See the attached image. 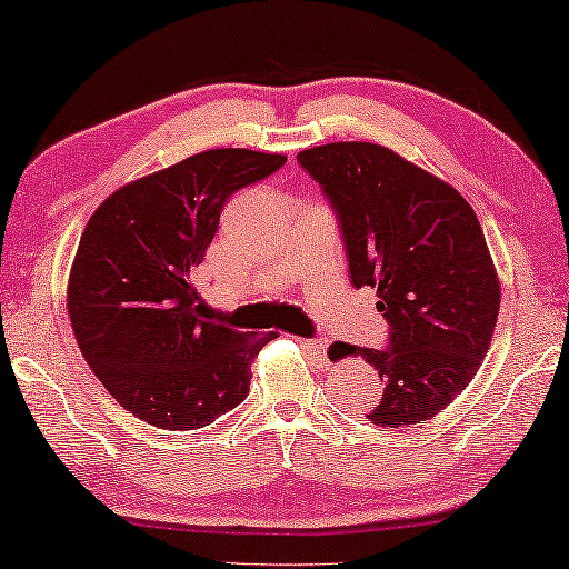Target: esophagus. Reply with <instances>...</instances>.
Instances as JSON below:
<instances>
[{"mask_svg": "<svg viewBox=\"0 0 569 569\" xmlns=\"http://www.w3.org/2000/svg\"><path fill=\"white\" fill-rule=\"evenodd\" d=\"M302 348L310 352V356L318 360L320 366H328V340H320V338L302 340Z\"/></svg>", "mask_w": 569, "mask_h": 569, "instance_id": "34e87169", "label": "esophagus"}]
</instances>
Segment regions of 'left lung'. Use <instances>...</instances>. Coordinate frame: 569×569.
<instances>
[{"label": "left lung", "mask_w": 569, "mask_h": 569, "mask_svg": "<svg viewBox=\"0 0 569 569\" xmlns=\"http://www.w3.org/2000/svg\"><path fill=\"white\" fill-rule=\"evenodd\" d=\"M338 219L356 287H378L386 348H356L386 383L368 418L400 428L441 413L477 376L499 315V279L469 201L376 143L297 153Z\"/></svg>", "instance_id": "8db88e82"}]
</instances>
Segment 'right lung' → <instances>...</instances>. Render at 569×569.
I'll return each instance as SVG.
<instances>
[{"instance_id":"right-lung-1","label":"right lung","mask_w":569,"mask_h":569,"mask_svg":"<svg viewBox=\"0 0 569 569\" xmlns=\"http://www.w3.org/2000/svg\"><path fill=\"white\" fill-rule=\"evenodd\" d=\"M284 163L213 148L123 186L90 217L70 272V322L100 383L141 421L191 431L247 398L251 360L277 332L213 322L193 272L231 193Z\"/></svg>"}]
</instances>
